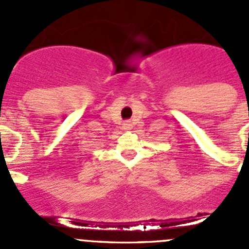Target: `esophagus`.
Masks as SVG:
<instances>
[{"label": "esophagus", "instance_id": "esophagus-1", "mask_svg": "<svg viewBox=\"0 0 249 249\" xmlns=\"http://www.w3.org/2000/svg\"><path fill=\"white\" fill-rule=\"evenodd\" d=\"M124 126L126 127V129H130V127H131V124H130V122H125Z\"/></svg>", "mask_w": 249, "mask_h": 249}]
</instances>
